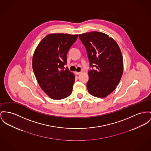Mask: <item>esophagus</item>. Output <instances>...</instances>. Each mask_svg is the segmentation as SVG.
Segmentation results:
<instances>
[{
	"instance_id": "1",
	"label": "esophagus",
	"mask_w": 151,
	"mask_h": 151,
	"mask_svg": "<svg viewBox=\"0 0 151 151\" xmlns=\"http://www.w3.org/2000/svg\"><path fill=\"white\" fill-rule=\"evenodd\" d=\"M82 72H75V74H76V75H79V74H80Z\"/></svg>"
}]
</instances>
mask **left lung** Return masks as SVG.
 Returning <instances> with one entry per match:
<instances>
[{
  "mask_svg": "<svg viewBox=\"0 0 151 151\" xmlns=\"http://www.w3.org/2000/svg\"><path fill=\"white\" fill-rule=\"evenodd\" d=\"M78 37L86 48L92 68L88 71V91L93 96L105 97L116 89L122 75L120 49L115 40L102 32L93 31Z\"/></svg>",
  "mask_w": 151,
  "mask_h": 151,
  "instance_id": "left-lung-1",
  "label": "left lung"
}]
</instances>
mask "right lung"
Segmentation results:
<instances>
[{"instance_id":"add662e5","label":"right lung","mask_w":151,"mask_h":151,"mask_svg":"<svg viewBox=\"0 0 151 151\" xmlns=\"http://www.w3.org/2000/svg\"><path fill=\"white\" fill-rule=\"evenodd\" d=\"M77 38L78 35L49 34L34 51V73L42 89L52 99H63L71 93L75 76L65 65L67 54Z\"/></svg>"}]
</instances>
